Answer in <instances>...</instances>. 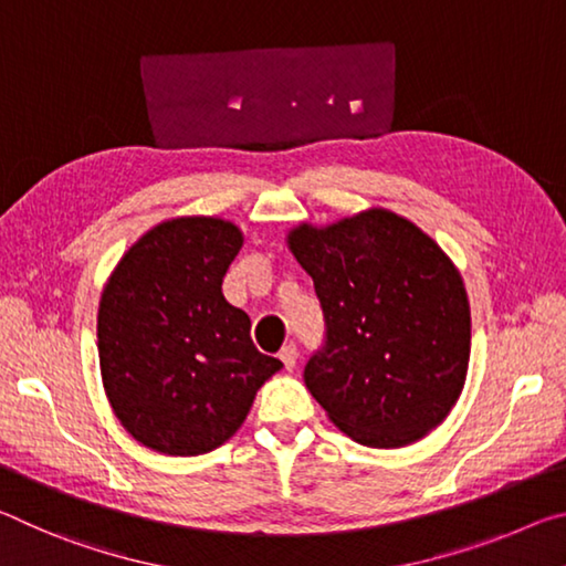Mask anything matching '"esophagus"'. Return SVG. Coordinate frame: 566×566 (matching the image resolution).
<instances>
[{"label": "esophagus", "mask_w": 566, "mask_h": 566, "mask_svg": "<svg viewBox=\"0 0 566 566\" xmlns=\"http://www.w3.org/2000/svg\"><path fill=\"white\" fill-rule=\"evenodd\" d=\"M281 360H283L285 370H293L295 364H298V348H295L293 344L283 346V348H281Z\"/></svg>", "instance_id": "1"}]
</instances>
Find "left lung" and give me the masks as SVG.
I'll return each mask as SVG.
<instances>
[{"instance_id":"1","label":"left lung","mask_w":566,"mask_h":566,"mask_svg":"<svg viewBox=\"0 0 566 566\" xmlns=\"http://www.w3.org/2000/svg\"><path fill=\"white\" fill-rule=\"evenodd\" d=\"M289 248L326 318L303 378L328 419L374 449L437 429L459 401L471 354L467 289L449 255L384 208L326 228L303 222Z\"/></svg>"}]
</instances>
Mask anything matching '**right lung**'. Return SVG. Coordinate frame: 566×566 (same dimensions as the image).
<instances>
[{
	"label": "right lung",
	"mask_w": 566,
	"mask_h": 566,
	"mask_svg": "<svg viewBox=\"0 0 566 566\" xmlns=\"http://www.w3.org/2000/svg\"><path fill=\"white\" fill-rule=\"evenodd\" d=\"M243 233L222 218H172L137 240L99 298L102 386L143 447L198 457L226 443L283 364L222 295Z\"/></svg>",
	"instance_id": "add662e5"
}]
</instances>
